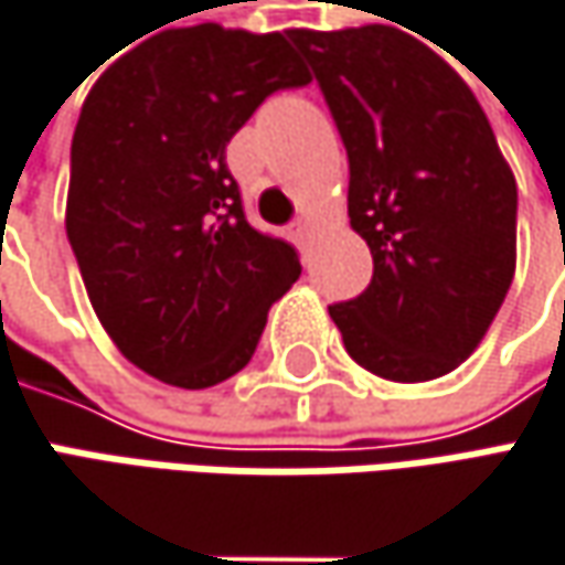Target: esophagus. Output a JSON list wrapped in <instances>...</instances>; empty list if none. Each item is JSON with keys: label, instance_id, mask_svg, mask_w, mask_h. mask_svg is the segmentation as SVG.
I'll list each match as a JSON object with an SVG mask.
<instances>
[{"label": "esophagus", "instance_id": "esophagus-1", "mask_svg": "<svg viewBox=\"0 0 565 565\" xmlns=\"http://www.w3.org/2000/svg\"><path fill=\"white\" fill-rule=\"evenodd\" d=\"M312 231H316V224H312L309 217H297V221H294V224L287 227V234L294 236L297 243H307L309 236H312Z\"/></svg>", "mask_w": 565, "mask_h": 565}]
</instances>
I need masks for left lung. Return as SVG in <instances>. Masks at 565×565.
Masks as SVG:
<instances>
[{
	"label": "left lung",
	"mask_w": 565,
	"mask_h": 565,
	"mask_svg": "<svg viewBox=\"0 0 565 565\" xmlns=\"http://www.w3.org/2000/svg\"><path fill=\"white\" fill-rule=\"evenodd\" d=\"M348 151L366 290L331 303L348 354L392 382L452 373L515 275L519 189L471 87L427 43L366 24L290 31Z\"/></svg>",
	"instance_id": "1"
}]
</instances>
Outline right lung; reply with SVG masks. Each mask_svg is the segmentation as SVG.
<instances>
[{
    "instance_id": "obj_1",
    "label": "right lung",
    "mask_w": 565,
    "mask_h": 565,
    "mask_svg": "<svg viewBox=\"0 0 565 565\" xmlns=\"http://www.w3.org/2000/svg\"><path fill=\"white\" fill-rule=\"evenodd\" d=\"M284 34L163 31L90 87L75 136L65 234L116 348L160 382L239 373L300 256L243 211L227 145L265 97L309 85Z\"/></svg>"
}]
</instances>
